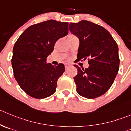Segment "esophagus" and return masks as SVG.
<instances>
[{
    "label": "esophagus",
    "instance_id": "esophagus-1",
    "mask_svg": "<svg viewBox=\"0 0 131 131\" xmlns=\"http://www.w3.org/2000/svg\"><path fill=\"white\" fill-rule=\"evenodd\" d=\"M65 68H66V69H68V68H69L70 67V65L68 64V63H65Z\"/></svg>",
    "mask_w": 131,
    "mask_h": 131
}]
</instances>
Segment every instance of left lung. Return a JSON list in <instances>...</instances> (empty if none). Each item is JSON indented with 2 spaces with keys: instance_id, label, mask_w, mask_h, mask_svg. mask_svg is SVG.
<instances>
[{
  "instance_id": "8db88e82",
  "label": "left lung",
  "mask_w": 131,
  "mask_h": 131,
  "mask_svg": "<svg viewBox=\"0 0 131 131\" xmlns=\"http://www.w3.org/2000/svg\"><path fill=\"white\" fill-rule=\"evenodd\" d=\"M69 29L79 39L77 58L86 60L89 67L78 66L74 77L77 92L87 98H95L105 94L114 82L119 70L118 47L107 30L87 20L71 22Z\"/></svg>"
}]
</instances>
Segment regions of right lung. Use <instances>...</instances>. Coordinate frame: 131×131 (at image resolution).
<instances>
[{"instance_id": "add662e5", "label": "right lung", "mask_w": 131, "mask_h": 131, "mask_svg": "<svg viewBox=\"0 0 131 131\" xmlns=\"http://www.w3.org/2000/svg\"><path fill=\"white\" fill-rule=\"evenodd\" d=\"M68 22L53 20L32 25L15 43L12 65L18 85L30 96L42 99L54 94L58 78L65 71L59 63H46L56 42L68 34Z\"/></svg>"}]
</instances>
